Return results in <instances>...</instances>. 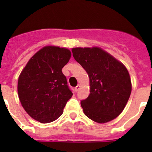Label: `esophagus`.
I'll return each mask as SVG.
<instances>
[{
	"label": "esophagus",
	"mask_w": 152,
	"mask_h": 152,
	"mask_svg": "<svg viewBox=\"0 0 152 152\" xmlns=\"http://www.w3.org/2000/svg\"><path fill=\"white\" fill-rule=\"evenodd\" d=\"M80 85H77V86H76V87H75V91H76V92L79 91V89H80Z\"/></svg>",
	"instance_id": "obj_1"
}]
</instances>
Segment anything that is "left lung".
Segmentation results:
<instances>
[{
  "label": "left lung",
  "instance_id": "obj_1",
  "mask_svg": "<svg viewBox=\"0 0 152 152\" xmlns=\"http://www.w3.org/2000/svg\"><path fill=\"white\" fill-rule=\"evenodd\" d=\"M72 53L90 77V94L80 101L84 114L100 123L117 117L126 107L132 91L126 67L97 47L75 48Z\"/></svg>",
  "mask_w": 152,
  "mask_h": 152
}]
</instances>
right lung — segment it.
Segmentation results:
<instances>
[{"mask_svg":"<svg viewBox=\"0 0 152 152\" xmlns=\"http://www.w3.org/2000/svg\"><path fill=\"white\" fill-rule=\"evenodd\" d=\"M71 52L64 48L45 46L31 58L18 79L17 91L26 112L42 123L55 121L73 95L61 69Z\"/></svg>","mask_w":152,"mask_h":152,"instance_id":"obj_1","label":"right lung"}]
</instances>
